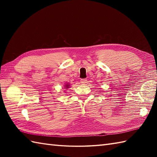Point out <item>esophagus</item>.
<instances>
[{
    "mask_svg": "<svg viewBox=\"0 0 157 157\" xmlns=\"http://www.w3.org/2000/svg\"><path fill=\"white\" fill-rule=\"evenodd\" d=\"M81 83L83 84H86L87 83V79H81Z\"/></svg>",
    "mask_w": 157,
    "mask_h": 157,
    "instance_id": "esophagus-1",
    "label": "esophagus"
}]
</instances>
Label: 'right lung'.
I'll return each mask as SVG.
<instances>
[{
    "label": "right lung",
    "mask_w": 157,
    "mask_h": 157,
    "mask_svg": "<svg viewBox=\"0 0 157 157\" xmlns=\"http://www.w3.org/2000/svg\"><path fill=\"white\" fill-rule=\"evenodd\" d=\"M69 85H65V86H66L65 88H69Z\"/></svg>",
    "instance_id": "1"
}]
</instances>
